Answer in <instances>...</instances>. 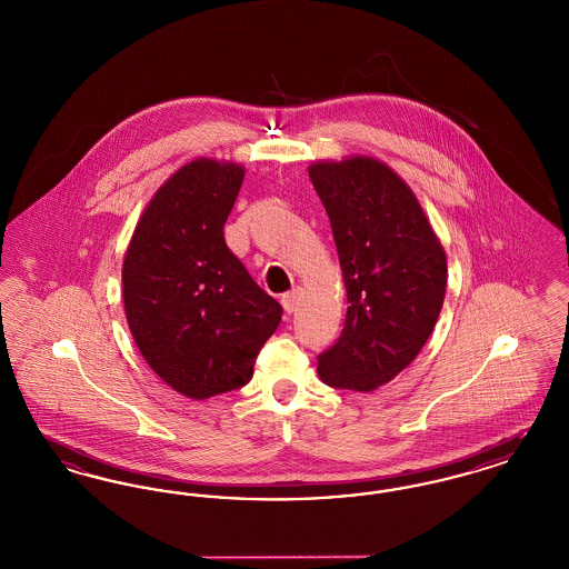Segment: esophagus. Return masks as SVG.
Listing matches in <instances>:
<instances>
[{
  "mask_svg": "<svg viewBox=\"0 0 569 569\" xmlns=\"http://www.w3.org/2000/svg\"><path fill=\"white\" fill-rule=\"evenodd\" d=\"M298 300H300V290H298V288L290 290V292H286V295L281 297V305H283L286 313H295V311H297Z\"/></svg>",
  "mask_w": 569,
  "mask_h": 569,
  "instance_id": "esophagus-1",
  "label": "esophagus"
}]
</instances>
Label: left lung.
I'll list each match as a JSON object with an SVG mask.
<instances>
[{
	"instance_id": "obj_1",
	"label": "left lung",
	"mask_w": 569,
	"mask_h": 569,
	"mask_svg": "<svg viewBox=\"0 0 569 569\" xmlns=\"http://www.w3.org/2000/svg\"><path fill=\"white\" fill-rule=\"evenodd\" d=\"M332 226L348 313L318 356L332 388L369 392L397 378L433 332L446 295V253L406 183L369 158L309 168Z\"/></svg>"
}]
</instances>
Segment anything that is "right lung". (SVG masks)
<instances>
[{
    "instance_id": "right-lung-1",
    "label": "right lung",
    "mask_w": 569,
    "mask_h": 569,
    "mask_svg": "<svg viewBox=\"0 0 569 569\" xmlns=\"http://www.w3.org/2000/svg\"><path fill=\"white\" fill-rule=\"evenodd\" d=\"M243 174L237 163L183 166L144 209L123 260L136 346L191 399L243 388L283 316L223 239Z\"/></svg>"
}]
</instances>
